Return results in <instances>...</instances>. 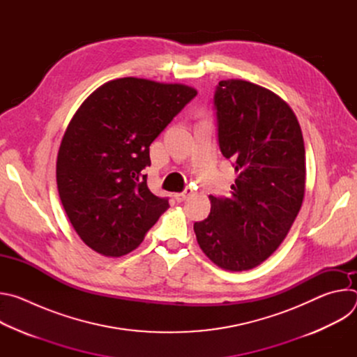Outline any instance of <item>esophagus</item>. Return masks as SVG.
Wrapping results in <instances>:
<instances>
[{"label":"esophagus","instance_id":"1","mask_svg":"<svg viewBox=\"0 0 357 357\" xmlns=\"http://www.w3.org/2000/svg\"><path fill=\"white\" fill-rule=\"evenodd\" d=\"M190 193H192V189H190V188H186L183 192L175 193V200H176V202H183Z\"/></svg>","mask_w":357,"mask_h":357}]
</instances>
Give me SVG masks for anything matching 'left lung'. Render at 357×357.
<instances>
[{
    "mask_svg": "<svg viewBox=\"0 0 357 357\" xmlns=\"http://www.w3.org/2000/svg\"><path fill=\"white\" fill-rule=\"evenodd\" d=\"M219 146L237 174L230 197L209 196V216L193 225L203 252L220 268L261 264L288 234L305 193L299 123L268 89L240 79L216 86Z\"/></svg>",
    "mask_w": 357,
    "mask_h": 357,
    "instance_id": "1",
    "label": "left lung"
}]
</instances>
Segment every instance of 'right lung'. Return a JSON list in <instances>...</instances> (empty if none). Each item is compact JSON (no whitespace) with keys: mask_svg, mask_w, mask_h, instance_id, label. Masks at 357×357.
I'll list each match as a JSON object with an SVG mask.
<instances>
[{"mask_svg":"<svg viewBox=\"0 0 357 357\" xmlns=\"http://www.w3.org/2000/svg\"><path fill=\"white\" fill-rule=\"evenodd\" d=\"M196 94L185 84L123 77L83 101L61 142L56 182L90 248L106 257L128 254L169 208L146 185L149 145Z\"/></svg>","mask_w":357,"mask_h":357,"instance_id":"right-lung-1","label":"right lung"}]
</instances>
